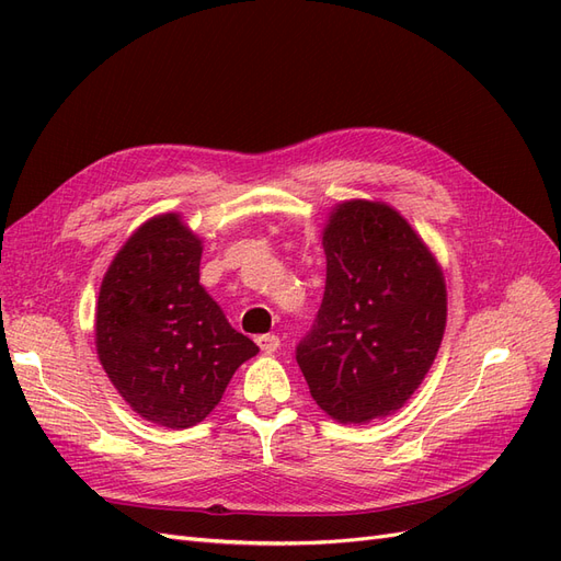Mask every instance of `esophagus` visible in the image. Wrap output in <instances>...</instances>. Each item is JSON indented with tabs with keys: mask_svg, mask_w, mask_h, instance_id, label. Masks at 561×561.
<instances>
[{
	"mask_svg": "<svg viewBox=\"0 0 561 561\" xmlns=\"http://www.w3.org/2000/svg\"><path fill=\"white\" fill-rule=\"evenodd\" d=\"M257 346H260L264 353H274V351H278V346H280V339H278V334H260V336H257Z\"/></svg>",
	"mask_w": 561,
	"mask_h": 561,
	"instance_id": "34e87169",
	"label": "esophagus"
}]
</instances>
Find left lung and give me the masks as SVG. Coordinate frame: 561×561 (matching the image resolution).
Returning a JSON list of instances; mask_svg holds the SVG:
<instances>
[{
	"label": "left lung",
	"instance_id": "left-lung-1",
	"mask_svg": "<svg viewBox=\"0 0 561 561\" xmlns=\"http://www.w3.org/2000/svg\"><path fill=\"white\" fill-rule=\"evenodd\" d=\"M322 250L325 295L297 363L320 410L360 426L398 412L426 379L447 325L445 274L383 201L336 203Z\"/></svg>",
	"mask_w": 561,
	"mask_h": 561
}]
</instances>
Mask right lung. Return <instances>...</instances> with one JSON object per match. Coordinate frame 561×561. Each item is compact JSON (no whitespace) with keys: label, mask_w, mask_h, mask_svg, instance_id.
I'll return each mask as SVG.
<instances>
[{"label":"right lung","mask_w":561,"mask_h":561,"mask_svg":"<svg viewBox=\"0 0 561 561\" xmlns=\"http://www.w3.org/2000/svg\"><path fill=\"white\" fill-rule=\"evenodd\" d=\"M203 241L180 213L147 219L114 254L95 304V351L135 414L165 428L206 419L260 348L198 283Z\"/></svg>","instance_id":"right-lung-1"}]
</instances>
